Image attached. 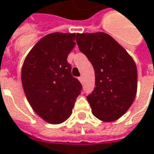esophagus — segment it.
Returning <instances> with one entry per match:
<instances>
[{"label":"esophagus","mask_w":154,"mask_h":154,"mask_svg":"<svg viewBox=\"0 0 154 154\" xmlns=\"http://www.w3.org/2000/svg\"><path fill=\"white\" fill-rule=\"evenodd\" d=\"M78 80L80 81L81 83H82V82H83V77H79V78H78Z\"/></svg>","instance_id":"esophagus-1"}]
</instances>
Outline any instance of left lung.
<instances>
[{
    "label": "left lung",
    "mask_w": 154,
    "mask_h": 154,
    "mask_svg": "<svg viewBox=\"0 0 154 154\" xmlns=\"http://www.w3.org/2000/svg\"><path fill=\"white\" fill-rule=\"evenodd\" d=\"M77 46L95 72V88L87 97L92 114L103 122L120 118L137 94V71L133 57L105 32L77 33Z\"/></svg>",
    "instance_id": "obj_1"
}]
</instances>
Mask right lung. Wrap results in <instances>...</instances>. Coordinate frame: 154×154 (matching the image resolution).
I'll return each mask as SVG.
<instances>
[{"instance_id": "1", "label": "right lung", "mask_w": 154, "mask_h": 154, "mask_svg": "<svg viewBox=\"0 0 154 154\" xmlns=\"http://www.w3.org/2000/svg\"><path fill=\"white\" fill-rule=\"evenodd\" d=\"M75 33L43 36L29 51L21 68L26 99L36 114L51 124L69 118L82 84L72 75L67 57L75 47Z\"/></svg>"}]
</instances>
